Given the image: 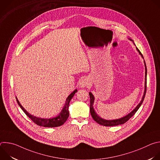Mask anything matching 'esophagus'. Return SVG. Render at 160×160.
Listing matches in <instances>:
<instances>
[{
  "label": "esophagus",
  "mask_w": 160,
  "mask_h": 160,
  "mask_svg": "<svg viewBox=\"0 0 160 160\" xmlns=\"http://www.w3.org/2000/svg\"><path fill=\"white\" fill-rule=\"evenodd\" d=\"M88 84H89V81H88V78H83L80 81V86L82 87H85L87 86Z\"/></svg>",
  "instance_id": "1"
}]
</instances>
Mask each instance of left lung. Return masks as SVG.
<instances>
[{
  "mask_svg": "<svg viewBox=\"0 0 160 160\" xmlns=\"http://www.w3.org/2000/svg\"><path fill=\"white\" fill-rule=\"evenodd\" d=\"M128 39L130 40V41H132L133 43H134L133 42V40H132L131 38H128ZM135 44V43H134ZM137 50H138V51L139 52V54L141 55L142 58L144 59V57L142 56V54H141V52H140V51L136 48ZM144 65H145V88H144V94H143V97L140 102V103H139V104L136 106V108L132 111H131L130 113H128L127 115L121 118H119V119H117V120H104L102 118H101L100 117H99L97 113L96 112L94 109V107H93V105H94V96H93V94L91 93V92H89V96H90V114L91 115H92V118L99 124L101 125H104V126H106V127H111V126H117V125H122L123 123H125V122H127L131 117H132L134 114L138 111V110L139 109V108H140V106H141V104H142L143 101H144V98H145V96H146V88H147V86H146V84H147V68H146V62H145V61L144 59Z\"/></svg>",
  "mask_w": 160,
  "mask_h": 160,
  "instance_id": "left-lung-1",
  "label": "left lung"
}]
</instances>
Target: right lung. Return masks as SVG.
<instances>
[{
	"mask_svg": "<svg viewBox=\"0 0 160 160\" xmlns=\"http://www.w3.org/2000/svg\"><path fill=\"white\" fill-rule=\"evenodd\" d=\"M77 92V89H75L73 92L69 95L66 100L65 104L59 113V115H58L56 117L52 118H41L38 117H36L35 116L32 115L30 114L23 107H22L21 104L19 103V101L18 100L17 98H16L17 102L18 105L20 106L21 109L24 111V112L26 115L37 125L44 127H59L64 123V122L67 120L68 117H69V111H68V107H69V104L70 101L72 100L73 96L75 94V93Z\"/></svg>",
	"mask_w": 160,
	"mask_h": 160,
	"instance_id": "obj_1",
	"label": "right lung"
}]
</instances>
